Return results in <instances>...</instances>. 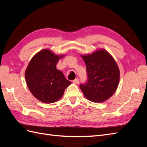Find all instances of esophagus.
Here are the masks:
<instances>
[{
	"mask_svg": "<svg viewBox=\"0 0 147 147\" xmlns=\"http://www.w3.org/2000/svg\"><path fill=\"white\" fill-rule=\"evenodd\" d=\"M72 82H73L74 83H75V84H78V83H79V79H78V78L75 79V80H74L72 81Z\"/></svg>",
	"mask_w": 147,
	"mask_h": 147,
	"instance_id": "esophagus-1",
	"label": "esophagus"
}]
</instances>
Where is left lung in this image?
<instances>
[{
  "instance_id": "8db88e82",
  "label": "left lung",
  "mask_w": 147,
  "mask_h": 147,
  "mask_svg": "<svg viewBox=\"0 0 147 147\" xmlns=\"http://www.w3.org/2000/svg\"><path fill=\"white\" fill-rule=\"evenodd\" d=\"M86 66L87 82L80 84L86 99L94 102L107 100L116 91L119 70L113 57L105 50L82 55Z\"/></svg>"
}]
</instances>
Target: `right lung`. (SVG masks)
I'll return each mask as SVG.
<instances>
[{
    "mask_svg": "<svg viewBox=\"0 0 147 147\" xmlns=\"http://www.w3.org/2000/svg\"><path fill=\"white\" fill-rule=\"evenodd\" d=\"M64 55H56L44 49L34 55L25 72L26 82L33 96L40 101L51 104L60 99L71 84L56 64Z\"/></svg>",
    "mask_w": 147,
    "mask_h": 147,
    "instance_id": "right-lung-1",
    "label": "right lung"
}]
</instances>
